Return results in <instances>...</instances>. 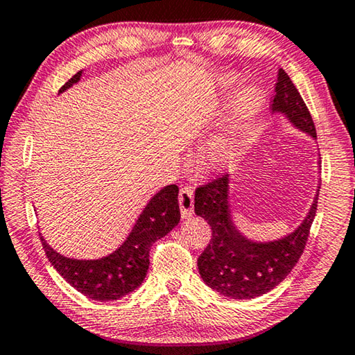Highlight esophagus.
Listing matches in <instances>:
<instances>
[{
	"label": "esophagus",
	"mask_w": 355,
	"mask_h": 355,
	"mask_svg": "<svg viewBox=\"0 0 355 355\" xmlns=\"http://www.w3.org/2000/svg\"><path fill=\"white\" fill-rule=\"evenodd\" d=\"M178 202H180V209H182V216L186 219L189 218L194 211V191L189 186H184V188L180 189L178 194Z\"/></svg>",
	"instance_id": "obj_1"
}]
</instances>
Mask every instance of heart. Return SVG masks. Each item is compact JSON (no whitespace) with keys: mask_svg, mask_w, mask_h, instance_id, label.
<instances>
[{"mask_svg":"<svg viewBox=\"0 0 355 355\" xmlns=\"http://www.w3.org/2000/svg\"><path fill=\"white\" fill-rule=\"evenodd\" d=\"M236 83L235 75H225L220 80L224 91ZM263 103V94L257 86H248L238 94L228 117L203 146L202 161L209 171H222L235 163L252 142L260 123Z\"/></svg>","mask_w":355,"mask_h":355,"instance_id":"1","label":"heart"}]
</instances>
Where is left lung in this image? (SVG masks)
I'll list each match as a JSON object with an SVG mask.
<instances>
[{"label":"left lung","mask_w":355,"mask_h":355,"mask_svg":"<svg viewBox=\"0 0 355 355\" xmlns=\"http://www.w3.org/2000/svg\"><path fill=\"white\" fill-rule=\"evenodd\" d=\"M272 114L284 116L300 133L316 141L315 123L285 70H279ZM320 164V163H318ZM230 177L197 188L194 211L211 227V241L197 260L202 280L232 299H255L274 290L296 266L316 214L318 186L309 213L293 232L269 241L252 239L233 220L228 202Z\"/></svg>","instance_id":"left-lung-1"}]
</instances>
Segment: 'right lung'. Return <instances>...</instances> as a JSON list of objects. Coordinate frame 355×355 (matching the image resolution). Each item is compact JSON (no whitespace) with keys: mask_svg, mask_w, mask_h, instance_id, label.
Wrapping results in <instances>:
<instances>
[{"mask_svg":"<svg viewBox=\"0 0 355 355\" xmlns=\"http://www.w3.org/2000/svg\"><path fill=\"white\" fill-rule=\"evenodd\" d=\"M81 75L83 70L71 76L59 94L75 86L81 80ZM178 222V186L169 184L148 200L127 239L105 257L94 260L69 258L53 249L42 235L40 241L46 258L67 284L84 296L106 302L122 299L142 284L148 271L150 248L171 233Z\"/></svg>","mask_w":355,"mask_h":355,"instance_id":"1","label":"right lung"}]
</instances>
